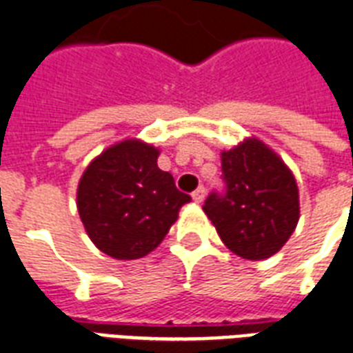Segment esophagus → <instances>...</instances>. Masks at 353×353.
Instances as JSON below:
<instances>
[{
    "mask_svg": "<svg viewBox=\"0 0 353 353\" xmlns=\"http://www.w3.org/2000/svg\"><path fill=\"white\" fill-rule=\"evenodd\" d=\"M205 187H203V185H200V187L196 188L194 192H192V200L196 201V203H201V201H203V198H205Z\"/></svg>",
    "mask_w": 353,
    "mask_h": 353,
    "instance_id": "esophagus-1",
    "label": "esophagus"
}]
</instances>
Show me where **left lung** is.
I'll use <instances>...</instances> for the list:
<instances>
[{
    "label": "left lung",
    "instance_id": "obj_1",
    "mask_svg": "<svg viewBox=\"0 0 353 353\" xmlns=\"http://www.w3.org/2000/svg\"><path fill=\"white\" fill-rule=\"evenodd\" d=\"M222 183L203 203L222 242L250 261L279 252L300 219L298 187L283 161L263 142H242L222 153Z\"/></svg>",
    "mask_w": 353,
    "mask_h": 353
}]
</instances>
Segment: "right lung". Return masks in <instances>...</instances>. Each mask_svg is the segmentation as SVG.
<instances>
[{"label":"right lung","instance_id":"right-lung-1","mask_svg":"<svg viewBox=\"0 0 353 353\" xmlns=\"http://www.w3.org/2000/svg\"><path fill=\"white\" fill-rule=\"evenodd\" d=\"M159 150L123 141L88 165L77 211L90 241L114 259H139L165 239L190 196L157 166Z\"/></svg>","mask_w":353,"mask_h":353}]
</instances>
